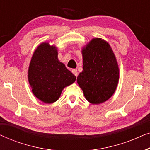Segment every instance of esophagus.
Segmentation results:
<instances>
[{
  "mask_svg": "<svg viewBox=\"0 0 150 150\" xmlns=\"http://www.w3.org/2000/svg\"><path fill=\"white\" fill-rule=\"evenodd\" d=\"M71 71H72V73L76 76V77L78 76V74H79V72H78V71H77L76 69H72V70H71Z\"/></svg>",
  "mask_w": 150,
  "mask_h": 150,
  "instance_id": "34e87169",
  "label": "esophagus"
}]
</instances>
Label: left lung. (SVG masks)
<instances>
[{"label": "left lung", "instance_id": "8db88e82", "mask_svg": "<svg viewBox=\"0 0 150 150\" xmlns=\"http://www.w3.org/2000/svg\"><path fill=\"white\" fill-rule=\"evenodd\" d=\"M83 71L77 83L86 100L99 104L112 97L117 87L120 69L110 44L102 38H93L82 48Z\"/></svg>", "mask_w": 150, "mask_h": 150}]
</instances>
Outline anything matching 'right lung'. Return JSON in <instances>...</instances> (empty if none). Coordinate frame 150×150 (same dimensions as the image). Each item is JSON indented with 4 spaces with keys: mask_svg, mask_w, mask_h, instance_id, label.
I'll use <instances>...</instances> for the list:
<instances>
[{
    "mask_svg": "<svg viewBox=\"0 0 150 150\" xmlns=\"http://www.w3.org/2000/svg\"><path fill=\"white\" fill-rule=\"evenodd\" d=\"M76 76L58 59L54 45L43 42L35 49L28 70V80L33 95L46 104L57 101L65 87L76 81Z\"/></svg>",
    "mask_w": 150,
    "mask_h": 150,
    "instance_id": "add662e5",
    "label": "right lung"
}]
</instances>
